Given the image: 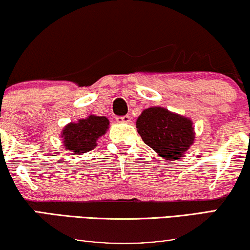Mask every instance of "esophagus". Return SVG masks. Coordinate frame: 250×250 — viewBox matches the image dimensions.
I'll return each mask as SVG.
<instances>
[{"label":"esophagus","instance_id":"34e87169","mask_svg":"<svg viewBox=\"0 0 250 250\" xmlns=\"http://www.w3.org/2000/svg\"><path fill=\"white\" fill-rule=\"evenodd\" d=\"M116 121L118 123H131L132 118L129 115H126V116H123V117H117L116 118Z\"/></svg>","mask_w":250,"mask_h":250}]
</instances>
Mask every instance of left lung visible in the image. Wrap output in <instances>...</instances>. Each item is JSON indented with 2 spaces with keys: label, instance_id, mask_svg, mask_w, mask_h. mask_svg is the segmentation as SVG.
<instances>
[{
  "label": "left lung",
  "instance_id": "left-lung-1",
  "mask_svg": "<svg viewBox=\"0 0 250 250\" xmlns=\"http://www.w3.org/2000/svg\"><path fill=\"white\" fill-rule=\"evenodd\" d=\"M136 128L146 145L166 160L183 157L196 138L189 117L163 107L145 109L136 119Z\"/></svg>",
  "mask_w": 250,
  "mask_h": 250
}]
</instances>
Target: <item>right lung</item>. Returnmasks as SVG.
Returning <instances> with one entry per match:
<instances>
[{
    "instance_id": "obj_1",
    "label": "right lung",
    "mask_w": 250,
    "mask_h": 250,
    "mask_svg": "<svg viewBox=\"0 0 250 250\" xmlns=\"http://www.w3.org/2000/svg\"><path fill=\"white\" fill-rule=\"evenodd\" d=\"M109 129V119L104 116L90 115L64 126L61 132L63 149L83 155L97 146L99 138Z\"/></svg>"
}]
</instances>
